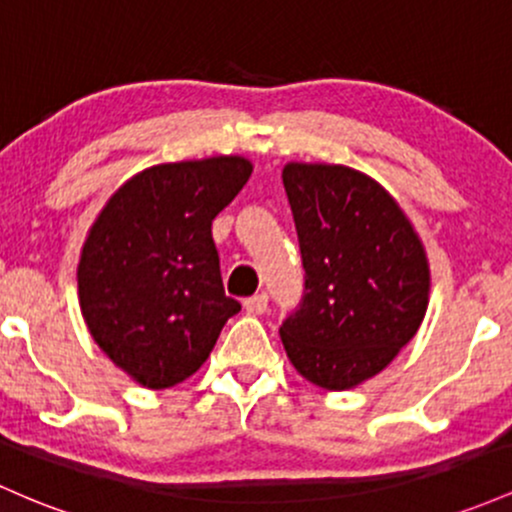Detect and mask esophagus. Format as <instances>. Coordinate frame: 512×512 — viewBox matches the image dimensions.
<instances>
[{
  "mask_svg": "<svg viewBox=\"0 0 512 512\" xmlns=\"http://www.w3.org/2000/svg\"><path fill=\"white\" fill-rule=\"evenodd\" d=\"M267 308H269V299H267L265 291H262V294L250 296V299H245V311L252 313V316H262Z\"/></svg>",
  "mask_w": 512,
  "mask_h": 512,
  "instance_id": "1",
  "label": "esophagus"
}]
</instances>
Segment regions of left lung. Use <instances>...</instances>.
<instances>
[{"label":"left lung","mask_w":512,"mask_h":512,"mask_svg":"<svg viewBox=\"0 0 512 512\" xmlns=\"http://www.w3.org/2000/svg\"><path fill=\"white\" fill-rule=\"evenodd\" d=\"M282 179L306 274L279 335L303 379L328 391L352 389L418 333L428 257L401 206L367 174L291 162Z\"/></svg>","instance_id":"left-lung-1"}]
</instances>
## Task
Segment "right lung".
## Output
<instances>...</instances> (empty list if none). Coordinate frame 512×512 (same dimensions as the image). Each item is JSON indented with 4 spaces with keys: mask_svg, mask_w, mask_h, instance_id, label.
Returning <instances> with one entry per match:
<instances>
[{
    "mask_svg": "<svg viewBox=\"0 0 512 512\" xmlns=\"http://www.w3.org/2000/svg\"><path fill=\"white\" fill-rule=\"evenodd\" d=\"M245 157L143 170L109 199L82 247L84 323L148 389H170L211 355L240 303L226 296L211 223L250 179Z\"/></svg>",
    "mask_w": 512,
    "mask_h": 512,
    "instance_id": "obj_1",
    "label": "right lung"
}]
</instances>
